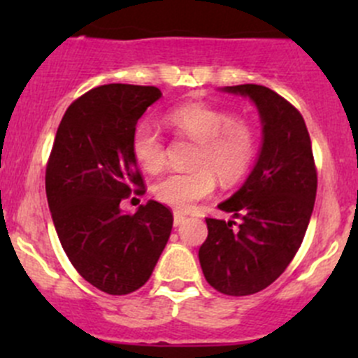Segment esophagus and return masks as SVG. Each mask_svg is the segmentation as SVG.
Returning <instances> with one entry per match:
<instances>
[{
	"label": "esophagus",
	"mask_w": 358,
	"mask_h": 358,
	"mask_svg": "<svg viewBox=\"0 0 358 358\" xmlns=\"http://www.w3.org/2000/svg\"><path fill=\"white\" fill-rule=\"evenodd\" d=\"M185 220H187V216L183 215V213H180V211L173 213V223H175V227L182 225V223L185 222Z\"/></svg>",
	"instance_id": "1"
}]
</instances>
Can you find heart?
<instances>
[{"instance_id":"1","label":"heart","mask_w":358,"mask_h":358,"mask_svg":"<svg viewBox=\"0 0 358 358\" xmlns=\"http://www.w3.org/2000/svg\"><path fill=\"white\" fill-rule=\"evenodd\" d=\"M176 133L199 142L192 171H175L156 185L157 199L176 209H190L211 196L216 176L223 185H234L246 176L258 152L256 129L230 112L202 102H190L168 112ZM131 152L145 171L157 173L166 164L164 136L149 121L131 133Z\"/></svg>"}]
</instances>
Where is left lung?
Wrapping results in <instances>:
<instances>
[{
    "label": "left lung",
    "mask_w": 358,
    "mask_h": 358,
    "mask_svg": "<svg viewBox=\"0 0 358 358\" xmlns=\"http://www.w3.org/2000/svg\"><path fill=\"white\" fill-rule=\"evenodd\" d=\"M248 96L262 121V149L239 190L220 202L239 220L206 218L208 239L199 249L209 286L229 296L268 287L303 243L317 194V171L305 119L286 99L262 85L225 86Z\"/></svg>",
    "instance_id": "1"
}]
</instances>
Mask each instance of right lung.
Wrapping results in <instances>:
<instances>
[{"instance_id": "add662e5", "label": "right lung", "mask_w": 358, "mask_h": 358, "mask_svg": "<svg viewBox=\"0 0 358 358\" xmlns=\"http://www.w3.org/2000/svg\"><path fill=\"white\" fill-rule=\"evenodd\" d=\"M156 86L103 85L69 106L46 166V197L60 244L79 275L107 294H129L152 275L173 213L157 201L135 215L121 201L145 192L131 133Z\"/></svg>"}]
</instances>
